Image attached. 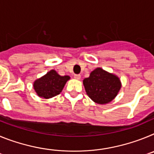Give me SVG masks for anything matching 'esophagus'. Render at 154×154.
<instances>
[{
  "instance_id": "esophagus-1",
  "label": "esophagus",
  "mask_w": 154,
  "mask_h": 154,
  "mask_svg": "<svg viewBox=\"0 0 154 154\" xmlns=\"http://www.w3.org/2000/svg\"><path fill=\"white\" fill-rule=\"evenodd\" d=\"M74 78L75 79H81V75H74Z\"/></svg>"
}]
</instances>
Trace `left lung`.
I'll use <instances>...</instances> for the list:
<instances>
[{
    "label": "left lung",
    "instance_id": "1",
    "mask_svg": "<svg viewBox=\"0 0 154 154\" xmlns=\"http://www.w3.org/2000/svg\"><path fill=\"white\" fill-rule=\"evenodd\" d=\"M85 92L92 101L98 104L111 102L119 92L121 83L117 76L97 68L83 80Z\"/></svg>",
    "mask_w": 154,
    "mask_h": 154
}]
</instances>
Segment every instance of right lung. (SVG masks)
I'll return each mask as SVG.
<instances>
[{"label": "right lung", "instance_id": "right-lung-1", "mask_svg": "<svg viewBox=\"0 0 154 154\" xmlns=\"http://www.w3.org/2000/svg\"><path fill=\"white\" fill-rule=\"evenodd\" d=\"M69 79V76H61L55 70H51L45 75L35 82L34 89L38 96L49 99L62 92Z\"/></svg>", "mask_w": 154, "mask_h": 154}]
</instances>
